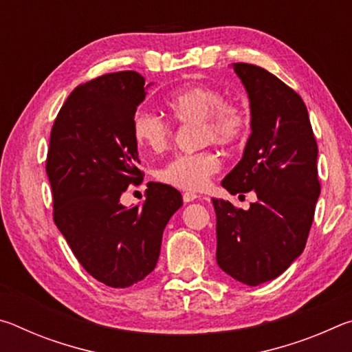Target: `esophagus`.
<instances>
[{"label": "esophagus", "mask_w": 352, "mask_h": 352, "mask_svg": "<svg viewBox=\"0 0 352 352\" xmlns=\"http://www.w3.org/2000/svg\"><path fill=\"white\" fill-rule=\"evenodd\" d=\"M199 197H200V195L194 194V192H184V194H183V201H184V204H189V201L197 200Z\"/></svg>", "instance_id": "34e87169"}]
</instances>
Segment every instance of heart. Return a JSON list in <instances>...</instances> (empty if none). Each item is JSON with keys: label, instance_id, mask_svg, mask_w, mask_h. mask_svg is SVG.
<instances>
[{"label": "heart", "instance_id": "obj_1", "mask_svg": "<svg viewBox=\"0 0 352 352\" xmlns=\"http://www.w3.org/2000/svg\"><path fill=\"white\" fill-rule=\"evenodd\" d=\"M172 118L180 124L197 122L200 144L236 146L245 136L250 124L245 107L225 100L217 87L192 83L178 88L166 99ZM174 127L163 116L140 109L132 118V136L142 151L162 152L168 148ZM220 169V160L212 151L177 155L158 170L163 183L183 190H201Z\"/></svg>", "mask_w": 352, "mask_h": 352}]
</instances>
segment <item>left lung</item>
Segmentation results:
<instances>
[{
	"instance_id": "1",
	"label": "left lung",
	"mask_w": 352,
	"mask_h": 352,
	"mask_svg": "<svg viewBox=\"0 0 352 352\" xmlns=\"http://www.w3.org/2000/svg\"><path fill=\"white\" fill-rule=\"evenodd\" d=\"M248 93L252 135L222 180L230 194L254 190L247 211L212 199L220 269L247 285L272 281L306 247L320 195L318 147L300 94L269 71L233 63Z\"/></svg>"
}]
</instances>
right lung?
Wrapping results in <instances>:
<instances>
[{
  "mask_svg": "<svg viewBox=\"0 0 352 352\" xmlns=\"http://www.w3.org/2000/svg\"><path fill=\"white\" fill-rule=\"evenodd\" d=\"M146 88L136 71L74 88L52 126L46 157L57 228L83 269L115 289L130 287L155 269L164 226L183 205L175 188L153 182L141 206L119 201L144 175L132 118Z\"/></svg>",
  "mask_w": 352,
  "mask_h": 352,
  "instance_id": "right-lung-1",
  "label": "right lung"
}]
</instances>
